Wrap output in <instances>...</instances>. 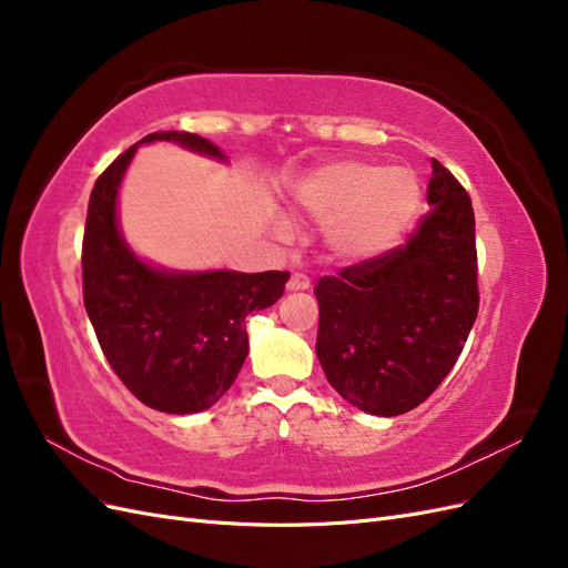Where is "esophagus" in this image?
<instances>
[{
  "instance_id": "esophagus-1",
  "label": "esophagus",
  "mask_w": 568,
  "mask_h": 568,
  "mask_svg": "<svg viewBox=\"0 0 568 568\" xmlns=\"http://www.w3.org/2000/svg\"><path fill=\"white\" fill-rule=\"evenodd\" d=\"M286 288L288 291H305V288H311V280H307L305 274H301V272H294V274H291Z\"/></svg>"
}]
</instances>
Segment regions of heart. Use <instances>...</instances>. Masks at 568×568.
<instances>
[{
  "mask_svg": "<svg viewBox=\"0 0 568 568\" xmlns=\"http://www.w3.org/2000/svg\"><path fill=\"white\" fill-rule=\"evenodd\" d=\"M296 201L311 217L334 220L326 232L332 253L359 263L400 242L419 213L422 186L412 170L346 161L320 168L298 186Z\"/></svg>",
  "mask_w": 568,
  "mask_h": 568,
  "instance_id": "b5f03b06",
  "label": "heart"
}]
</instances>
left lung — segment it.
<instances>
[{"label":"left lung","instance_id":"8db88e82","mask_svg":"<svg viewBox=\"0 0 568 568\" xmlns=\"http://www.w3.org/2000/svg\"><path fill=\"white\" fill-rule=\"evenodd\" d=\"M432 205L403 246L315 286L317 357L343 400L379 417L422 405L455 367L478 315L471 199L432 161Z\"/></svg>","mask_w":568,"mask_h":568}]
</instances>
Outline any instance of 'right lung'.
Wrapping results in <instances>:
<instances>
[{
	"instance_id": "1",
	"label": "right lung",
	"mask_w": 568,
	"mask_h": 568,
	"mask_svg": "<svg viewBox=\"0 0 568 568\" xmlns=\"http://www.w3.org/2000/svg\"><path fill=\"white\" fill-rule=\"evenodd\" d=\"M175 142L225 161L192 132H153L99 175L82 239V298L118 379L144 405L192 415L215 405L248 355L244 320L277 303L288 272H168L136 257L118 230V186L140 144Z\"/></svg>"
}]
</instances>
